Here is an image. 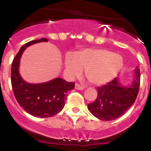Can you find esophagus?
Listing matches in <instances>:
<instances>
[{"label": "esophagus", "instance_id": "1", "mask_svg": "<svg viewBox=\"0 0 151 151\" xmlns=\"http://www.w3.org/2000/svg\"><path fill=\"white\" fill-rule=\"evenodd\" d=\"M75 88H76V89H77V90H83V89H85V86H82V85H78V84H76V85H75Z\"/></svg>", "mask_w": 151, "mask_h": 151}]
</instances>
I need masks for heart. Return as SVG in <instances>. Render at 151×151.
Wrapping results in <instances>:
<instances>
[{
    "label": "heart",
    "instance_id": "heart-1",
    "mask_svg": "<svg viewBox=\"0 0 151 151\" xmlns=\"http://www.w3.org/2000/svg\"><path fill=\"white\" fill-rule=\"evenodd\" d=\"M124 65L122 56L106 49L87 48L69 54L64 66L69 76H78L86 70V76L91 84L101 85L108 83L116 76Z\"/></svg>",
    "mask_w": 151,
    "mask_h": 151
}]
</instances>
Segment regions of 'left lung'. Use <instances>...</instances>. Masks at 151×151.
I'll list each match as a JSON object with an SVG mask.
<instances>
[{
    "instance_id": "left-lung-1",
    "label": "left lung",
    "mask_w": 151,
    "mask_h": 151,
    "mask_svg": "<svg viewBox=\"0 0 151 151\" xmlns=\"http://www.w3.org/2000/svg\"><path fill=\"white\" fill-rule=\"evenodd\" d=\"M140 70L134 69V79L124 85L116 78L107 85L97 87L95 101L88 105L92 115L101 120L110 121L120 117L135 101L140 86Z\"/></svg>"
}]
</instances>
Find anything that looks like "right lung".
Instances as JSON below:
<instances>
[{
	"instance_id": "1",
	"label": "right lung",
	"mask_w": 151,
	"mask_h": 151,
	"mask_svg": "<svg viewBox=\"0 0 151 151\" xmlns=\"http://www.w3.org/2000/svg\"><path fill=\"white\" fill-rule=\"evenodd\" d=\"M47 41V38H41L25 44L13 59L11 66V85L17 102L25 111L40 118L53 116L60 113L65 106L66 93L75 87L74 82H68L61 78L43 83H29L19 74L21 57L26 47Z\"/></svg>"
}]
</instances>
